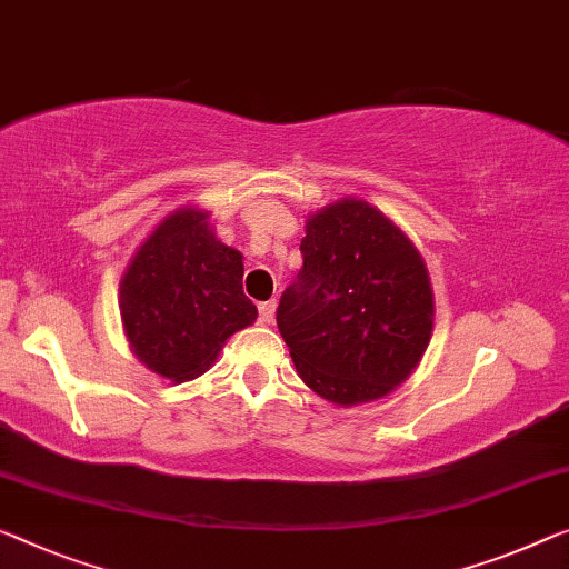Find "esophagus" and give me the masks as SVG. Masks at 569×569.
Segmentation results:
<instances>
[{
	"label": "esophagus",
	"mask_w": 569,
	"mask_h": 569,
	"mask_svg": "<svg viewBox=\"0 0 569 569\" xmlns=\"http://www.w3.org/2000/svg\"><path fill=\"white\" fill-rule=\"evenodd\" d=\"M260 311V325H273V317H276V301H266L258 307Z\"/></svg>",
	"instance_id": "esophagus-1"
}]
</instances>
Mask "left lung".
<instances>
[{
  "label": "left lung",
  "instance_id": "obj_1",
  "mask_svg": "<svg viewBox=\"0 0 569 569\" xmlns=\"http://www.w3.org/2000/svg\"><path fill=\"white\" fill-rule=\"evenodd\" d=\"M301 256L276 311L301 380L339 406L391 393L419 366L435 327L417 248L376 207L345 199L309 219Z\"/></svg>",
  "mask_w": 569,
  "mask_h": 569
}]
</instances>
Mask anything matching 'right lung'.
<instances>
[{"label":"right lung","instance_id":"1","mask_svg":"<svg viewBox=\"0 0 569 569\" xmlns=\"http://www.w3.org/2000/svg\"><path fill=\"white\" fill-rule=\"evenodd\" d=\"M207 211L178 209L158 224L120 283V311L132 350L173 383L211 368L256 303L242 291V256L209 227Z\"/></svg>","mask_w":569,"mask_h":569}]
</instances>
